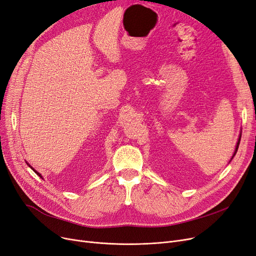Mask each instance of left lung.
Masks as SVG:
<instances>
[{
  "label": "left lung",
  "instance_id": "obj_1",
  "mask_svg": "<svg viewBox=\"0 0 256 256\" xmlns=\"http://www.w3.org/2000/svg\"><path fill=\"white\" fill-rule=\"evenodd\" d=\"M240 138H242V134H240V136H238V140H237V143H236L234 154H233V156H232V158H231V160H230V161H232V158H234V156H235V154H236V152H237V149H238V146H240Z\"/></svg>",
  "mask_w": 256,
  "mask_h": 256
}]
</instances>
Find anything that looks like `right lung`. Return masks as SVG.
I'll use <instances>...</instances> for the list:
<instances>
[{
    "label": "right lung",
    "mask_w": 256,
    "mask_h": 256,
    "mask_svg": "<svg viewBox=\"0 0 256 256\" xmlns=\"http://www.w3.org/2000/svg\"><path fill=\"white\" fill-rule=\"evenodd\" d=\"M26 164H28V166H30V168H32V170H34V172H36V174H38V176H39V177H40V178H42V174H40V172H37V170H34V167H32V166H30V164H28V162H26ZM42 179H43V178H42Z\"/></svg>",
    "instance_id": "add662e5"
}]
</instances>
